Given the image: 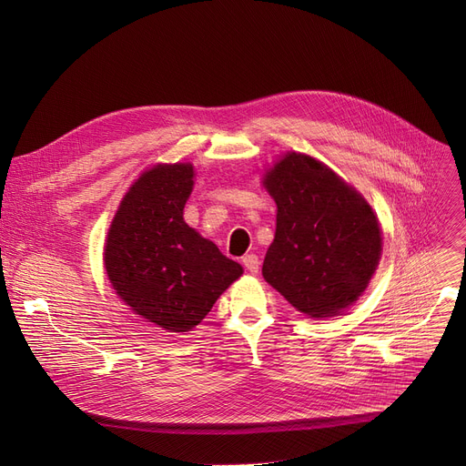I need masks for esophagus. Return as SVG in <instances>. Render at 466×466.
I'll use <instances>...</instances> for the list:
<instances>
[{
  "label": "esophagus",
  "instance_id": "esophagus-1",
  "mask_svg": "<svg viewBox=\"0 0 466 466\" xmlns=\"http://www.w3.org/2000/svg\"><path fill=\"white\" fill-rule=\"evenodd\" d=\"M243 266H246V270H249L251 274H257L258 272V268H260V260H258V257L257 255H246L243 257Z\"/></svg>",
  "mask_w": 466,
  "mask_h": 466
}]
</instances>
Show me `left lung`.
Segmentation results:
<instances>
[{
  "label": "left lung",
  "mask_w": 466,
  "mask_h": 466,
  "mask_svg": "<svg viewBox=\"0 0 466 466\" xmlns=\"http://www.w3.org/2000/svg\"><path fill=\"white\" fill-rule=\"evenodd\" d=\"M278 204L262 276L299 311L332 317L369 285L381 255L372 208L330 167L289 153L266 174Z\"/></svg>",
  "instance_id": "left-lung-1"
}]
</instances>
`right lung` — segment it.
<instances>
[{
    "mask_svg": "<svg viewBox=\"0 0 466 466\" xmlns=\"http://www.w3.org/2000/svg\"><path fill=\"white\" fill-rule=\"evenodd\" d=\"M192 177L190 164L145 171L122 198L106 243V270L116 295L167 332L202 323L243 272L185 223Z\"/></svg>",
    "mask_w": 466,
    "mask_h": 466,
    "instance_id": "obj_1",
    "label": "right lung"
}]
</instances>
